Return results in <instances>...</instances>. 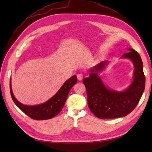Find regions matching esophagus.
<instances>
[{
  "label": "esophagus",
  "mask_w": 152,
  "mask_h": 152,
  "mask_svg": "<svg viewBox=\"0 0 152 152\" xmlns=\"http://www.w3.org/2000/svg\"><path fill=\"white\" fill-rule=\"evenodd\" d=\"M83 74H78V75H77V78H78V80L79 81H81V80L83 79Z\"/></svg>",
  "instance_id": "esophagus-1"
}]
</instances>
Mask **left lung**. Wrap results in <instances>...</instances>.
I'll return each instance as SVG.
<instances>
[{
  "instance_id": "8db88e82",
  "label": "left lung",
  "mask_w": 152,
  "mask_h": 152,
  "mask_svg": "<svg viewBox=\"0 0 152 152\" xmlns=\"http://www.w3.org/2000/svg\"><path fill=\"white\" fill-rule=\"evenodd\" d=\"M121 58L130 59L134 64L133 80L128 88L119 91L106 87L99 72L107 66V61H102L89 70V76L83 80L90 110L100 119L118 118L128 115L139 102L145 88L143 63L140 55L132 48Z\"/></svg>"
}]
</instances>
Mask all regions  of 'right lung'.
Wrapping results in <instances>:
<instances>
[{"label": "right lung", "instance_id": "obj_1", "mask_svg": "<svg viewBox=\"0 0 152 152\" xmlns=\"http://www.w3.org/2000/svg\"><path fill=\"white\" fill-rule=\"evenodd\" d=\"M77 81L78 80L76 75L72 76L63 83L59 91L48 101L40 104L34 106L23 104L15 99L12 91L11 79L10 81V89L13 101L21 111L33 119L45 120L55 117L61 111L66 102L70 90L74 84H76Z\"/></svg>", "mask_w": 152, "mask_h": 152}]
</instances>
